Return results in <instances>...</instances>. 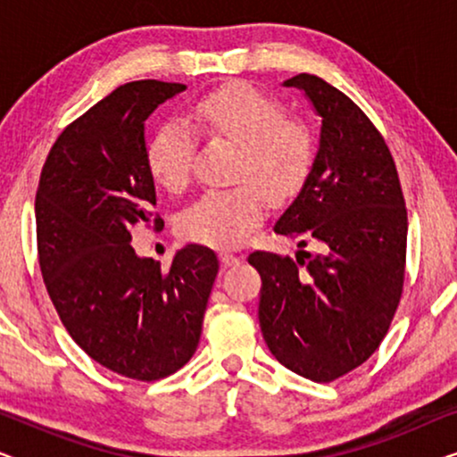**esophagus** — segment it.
<instances>
[{"instance_id": "34e87169", "label": "esophagus", "mask_w": 457, "mask_h": 457, "mask_svg": "<svg viewBox=\"0 0 457 457\" xmlns=\"http://www.w3.org/2000/svg\"><path fill=\"white\" fill-rule=\"evenodd\" d=\"M220 262H222V266H237L241 262V258H239V255H235V253L222 252L220 253Z\"/></svg>"}]
</instances>
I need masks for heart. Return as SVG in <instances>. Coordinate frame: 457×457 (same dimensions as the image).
<instances>
[{
  "label": "heart",
  "mask_w": 457,
  "mask_h": 457,
  "mask_svg": "<svg viewBox=\"0 0 457 457\" xmlns=\"http://www.w3.org/2000/svg\"><path fill=\"white\" fill-rule=\"evenodd\" d=\"M183 122L208 139L237 145L228 189L204 193L183 212L179 230L185 239L208 247H235L264 220L268 199L295 197L316 164V133L308 122L287 114L277 97L247 83L205 93ZM195 143L179 122H166L147 145V170L155 183L180 193L193 174Z\"/></svg>",
  "instance_id": "1"
}]
</instances>
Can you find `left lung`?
Segmentation results:
<instances>
[{"instance_id": "obj_1", "label": "left lung", "mask_w": 457, "mask_h": 457, "mask_svg": "<svg viewBox=\"0 0 457 457\" xmlns=\"http://www.w3.org/2000/svg\"><path fill=\"white\" fill-rule=\"evenodd\" d=\"M305 91L322 118L308 183L274 224L297 239V258L253 252L262 277L260 327L289 370L330 383L377 352L403 291L408 212L383 135L345 93L314 74ZM312 242L317 253H305Z\"/></svg>"}]
</instances>
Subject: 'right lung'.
<instances>
[{
	"label": "right lung",
	"mask_w": 457,
	"mask_h": 457,
	"mask_svg": "<svg viewBox=\"0 0 457 457\" xmlns=\"http://www.w3.org/2000/svg\"><path fill=\"white\" fill-rule=\"evenodd\" d=\"M185 89L147 79L112 91L62 130L35 197L41 274L68 335L97 364L145 383L195 353L218 274L216 253L195 243L166 270L130 247L135 224L164 227L145 120Z\"/></svg>",
	"instance_id": "add662e5"
}]
</instances>
